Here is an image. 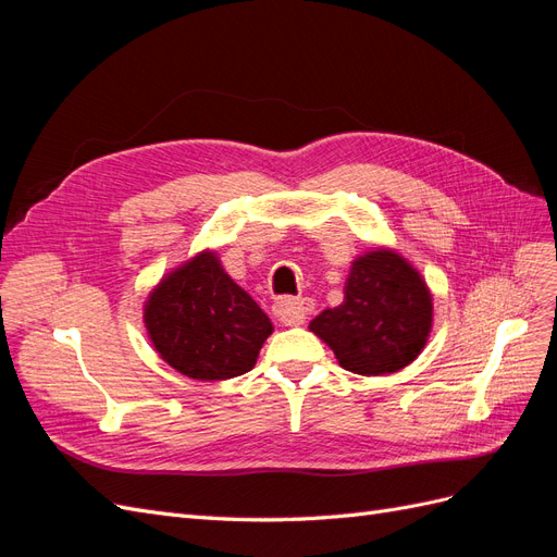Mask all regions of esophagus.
<instances>
[{"label": "esophagus", "instance_id": "1", "mask_svg": "<svg viewBox=\"0 0 557 557\" xmlns=\"http://www.w3.org/2000/svg\"><path fill=\"white\" fill-rule=\"evenodd\" d=\"M272 311L285 325H301L313 311V301L307 297H285L276 301Z\"/></svg>", "mask_w": 557, "mask_h": 557}]
</instances>
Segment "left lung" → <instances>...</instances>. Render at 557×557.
<instances>
[{
  "label": "left lung",
  "mask_w": 557,
  "mask_h": 557,
  "mask_svg": "<svg viewBox=\"0 0 557 557\" xmlns=\"http://www.w3.org/2000/svg\"><path fill=\"white\" fill-rule=\"evenodd\" d=\"M336 360L352 374L383 376L411 364L432 330L425 278L391 248L352 260L344 301L311 320Z\"/></svg>",
  "instance_id": "left-lung-1"
}]
</instances>
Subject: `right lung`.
<instances>
[{
	"label": "right lung",
	"instance_id": "add662e5",
	"mask_svg": "<svg viewBox=\"0 0 557 557\" xmlns=\"http://www.w3.org/2000/svg\"><path fill=\"white\" fill-rule=\"evenodd\" d=\"M148 339L176 372L225 381L256 367L272 320L230 278L213 250L166 274L144 307Z\"/></svg>",
	"mask_w": 557,
	"mask_h": 557
}]
</instances>
